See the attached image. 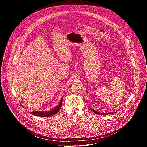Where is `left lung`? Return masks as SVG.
<instances>
[{"instance_id":"1","label":"left lung","mask_w":147,"mask_h":147,"mask_svg":"<svg viewBox=\"0 0 147 147\" xmlns=\"http://www.w3.org/2000/svg\"><path fill=\"white\" fill-rule=\"evenodd\" d=\"M90 109L94 112V113H96V114H98V115H104V114H111V113H115L114 112H113V113H100V112H96V111H94V109H91L90 108Z\"/></svg>"}]
</instances>
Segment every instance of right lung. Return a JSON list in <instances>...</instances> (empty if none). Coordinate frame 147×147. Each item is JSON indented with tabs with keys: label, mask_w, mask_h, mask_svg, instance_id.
<instances>
[{
	"label": "right lung",
	"mask_w": 147,
	"mask_h": 147,
	"mask_svg": "<svg viewBox=\"0 0 147 147\" xmlns=\"http://www.w3.org/2000/svg\"><path fill=\"white\" fill-rule=\"evenodd\" d=\"M62 100L63 98L61 99L60 102L59 103V104L54 109H53L52 110L48 111V112H41V111H34V112H30L32 115H34V116H40V117H48V116H51L53 115H55V114H56L59 110L60 109L61 106H62Z\"/></svg>",
	"instance_id": "add662e5"
}]
</instances>
